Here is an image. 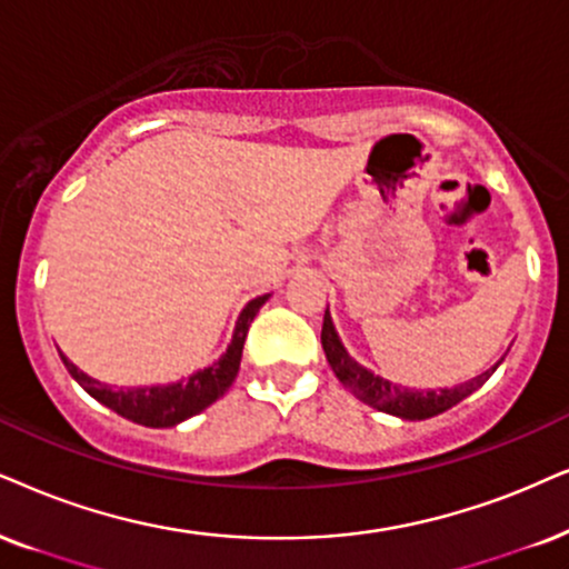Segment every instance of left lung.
I'll return each mask as SVG.
<instances>
[{
  "instance_id": "8db88e82",
  "label": "left lung",
  "mask_w": 569,
  "mask_h": 569,
  "mask_svg": "<svg viewBox=\"0 0 569 569\" xmlns=\"http://www.w3.org/2000/svg\"><path fill=\"white\" fill-rule=\"evenodd\" d=\"M322 351H326V359L330 365V370L336 372V378L341 380L343 388H349L351 393L365 405H370L372 409H380V412H388L393 417H401V420H428V417H436L451 409L459 401L470 397L472 391H478L480 386L486 383L488 378L493 376L496 368L501 365H493L486 372H480L478 378L465 380L455 388H438V391H415V388H401L391 380L376 376V372L362 368L355 357L349 355L347 347L341 343V338L336 333L333 318L326 309V320H322Z\"/></svg>"
}]
</instances>
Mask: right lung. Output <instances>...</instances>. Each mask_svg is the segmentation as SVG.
<instances>
[{
    "label": "right lung",
    "mask_w": 569,
    "mask_h": 569,
    "mask_svg": "<svg viewBox=\"0 0 569 569\" xmlns=\"http://www.w3.org/2000/svg\"><path fill=\"white\" fill-rule=\"evenodd\" d=\"M268 299L270 293H262V297L251 299L249 305L241 309L226 355H220L212 365H207V368L191 372L189 378L176 380V383L112 388L102 383V380L86 376L83 370H78L76 365L62 355V351L60 357L70 376L76 378V383L81 386L89 397L97 399L99 405L110 407L112 412L126 417V420L139 422V426L172 428L178 426V422L199 415L201 409H207L212 401H218L222 393L233 386L236 376H239L241 351H243V341H247L249 326Z\"/></svg>",
    "instance_id": "1"
}]
</instances>
